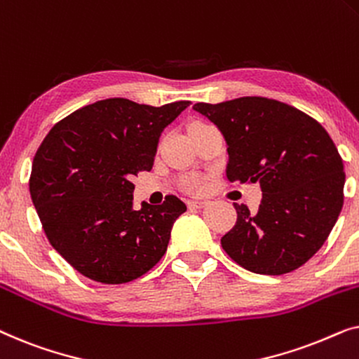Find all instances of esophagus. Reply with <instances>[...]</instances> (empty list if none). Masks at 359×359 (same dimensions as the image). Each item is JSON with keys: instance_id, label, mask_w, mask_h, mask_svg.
I'll return each mask as SVG.
<instances>
[{"instance_id": "34e87169", "label": "esophagus", "mask_w": 359, "mask_h": 359, "mask_svg": "<svg viewBox=\"0 0 359 359\" xmlns=\"http://www.w3.org/2000/svg\"><path fill=\"white\" fill-rule=\"evenodd\" d=\"M205 205L204 201H188V208L189 209H203Z\"/></svg>"}]
</instances>
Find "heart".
<instances>
[{
	"label": "heart",
	"mask_w": 359,
	"mask_h": 359,
	"mask_svg": "<svg viewBox=\"0 0 359 359\" xmlns=\"http://www.w3.org/2000/svg\"><path fill=\"white\" fill-rule=\"evenodd\" d=\"M194 124H201V122H194ZM181 188H183L186 193L196 194V193H199V191H203L204 180L201 178V176H198V175L184 176V178L181 180Z\"/></svg>",
	"instance_id": "b5f03b06"
}]
</instances>
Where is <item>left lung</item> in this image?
<instances>
[{"label": "left lung", "instance_id": "obj_1", "mask_svg": "<svg viewBox=\"0 0 359 359\" xmlns=\"http://www.w3.org/2000/svg\"><path fill=\"white\" fill-rule=\"evenodd\" d=\"M194 111L229 145L230 183H259L258 212L233 203L237 224L220 238L235 263L258 274L291 273L325 243L343 208V160L328 132L306 112L262 96Z\"/></svg>", "mask_w": 359, "mask_h": 359}]
</instances>
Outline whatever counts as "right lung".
Masks as SVG:
<instances>
[{
	"label": "right lung",
	"instance_id": "add662e5",
	"mask_svg": "<svg viewBox=\"0 0 359 359\" xmlns=\"http://www.w3.org/2000/svg\"><path fill=\"white\" fill-rule=\"evenodd\" d=\"M191 104L96 101L58 121L32 161L29 191L48 242L78 273L104 284L134 281L168 248L186 204L132 209V178L154 166L161 132Z\"/></svg>",
	"mask_w": 359,
	"mask_h": 359
}]
</instances>
